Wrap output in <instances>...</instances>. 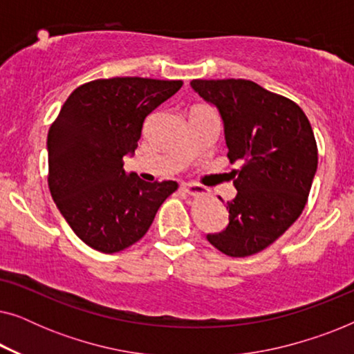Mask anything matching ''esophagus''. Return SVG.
<instances>
[{
	"mask_svg": "<svg viewBox=\"0 0 354 354\" xmlns=\"http://www.w3.org/2000/svg\"><path fill=\"white\" fill-rule=\"evenodd\" d=\"M183 190H185L188 195H192V196H200V195H205V193H207L206 188L198 185V183H183Z\"/></svg>",
	"mask_w": 354,
	"mask_h": 354,
	"instance_id": "1",
	"label": "esophagus"
}]
</instances>
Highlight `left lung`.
<instances>
[{
    "instance_id": "obj_1",
    "label": "left lung",
    "mask_w": 354,
    "mask_h": 354,
    "mask_svg": "<svg viewBox=\"0 0 354 354\" xmlns=\"http://www.w3.org/2000/svg\"><path fill=\"white\" fill-rule=\"evenodd\" d=\"M224 122L236 196L227 201L229 225L207 241L245 258L272 245L306 206L317 169V145L306 114L292 100L245 79L192 80Z\"/></svg>"
}]
</instances>
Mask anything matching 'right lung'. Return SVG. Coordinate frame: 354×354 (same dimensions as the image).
<instances>
[{
  "instance_id": "obj_1",
  "label": "right lung",
  "mask_w": 354,
  "mask_h": 354,
  "mask_svg": "<svg viewBox=\"0 0 354 354\" xmlns=\"http://www.w3.org/2000/svg\"><path fill=\"white\" fill-rule=\"evenodd\" d=\"M182 80L98 79L72 91L48 132V187L79 239L101 253H118L142 239L174 180L127 176L149 113L180 90Z\"/></svg>"
}]
</instances>
